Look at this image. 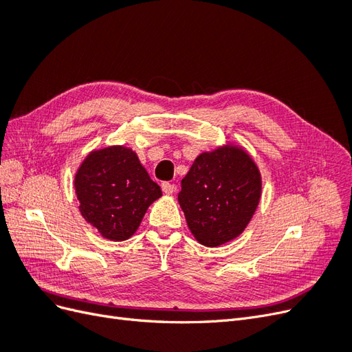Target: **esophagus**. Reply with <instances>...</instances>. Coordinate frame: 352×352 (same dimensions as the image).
<instances>
[{
	"mask_svg": "<svg viewBox=\"0 0 352 352\" xmlns=\"http://www.w3.org/2000/svg\"><path fill=\"white\" fill-rule=\"evenodd\" d=\"M162 189H163L164 194L172 195L175 192V185L173 184H168V182H163L162 184Z\"/></svg>",
	"mask_w": 352,
	"mask_h": 352,
	"instance_id": "obj_1",
	"label": "esophagus"
}]
</instances>
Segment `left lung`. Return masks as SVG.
I'll list each match as a JSON object with an SVG mask.
<instances>
[{
	"mask_svg": "<svg viewBox=\"0 0 352 352\" xmlns=\"http://www.w3.org/2000/svg\"><path fill=\"white\" fill-rule=\"evenodd\" d=\"M260 197L257 166L241 146L228 145L195 158L177 199L195 239L219 247L241 235Z\"/></svg>",
	"mask_w": 352,
	"mask_h": 352,
	"instance_id": "1",
	"label": "left lung"
}]
</instances>
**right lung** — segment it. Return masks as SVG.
<instances>
[{
	"instance_id": "obj_1",
	"label": "right lung",
	"mask_w": 352,
	"mask_h": 352,
	"mask_svg": "<svg viewBox=\"0 0 352 352\" xmlns=\"http://www.w3.org/2000/svg\"><path fill=\"white\" fill-rule=\"evenodd\" d=\"M74 188L83 219L111 241L131 238L148 207L162 197L140 158L126 146L91 153L78 170Z\"/></svg>"
}]
</instances>
